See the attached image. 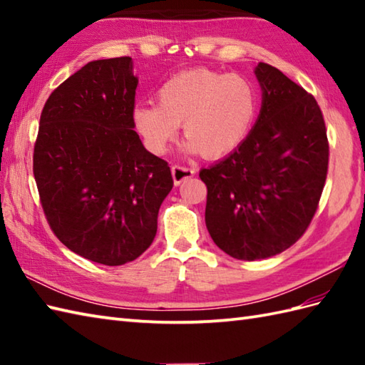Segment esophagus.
<instances>
[{"mask_svg":"<svg viewBox=\"0 0 365 365\" xmlns=\"http://www.w3.org/2000/svg\"><path fill=\"white\" fill-rule=\"evenodd\" d=\"M196 174L195 169L187 168V166H180V165H174L173 166V178L175 185H180L182 182L187 180V178L192 177Z\"/></svg>","mask_w":365,"mask_h":365,"instance_id":"34e87169","label":"esophagus"}]
</instances>
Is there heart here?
<instances>
[{"mask_svg":"<svg viewBox=\"0 0 365 365\" xmlns=\"http://www.w3.org/2000/svg\"><path fill=\"white\" fill-rule=\"evenodd\" d=\"M257 110V91L245 76L192 68L161 84L158 103L136 105L131 120L153 153H165L183 123L185 149L220 158L243 144Z\"/></svg>","mask_w":365,"mask_h":365,"instance_id":"heart-1","label":"heart"}]
</instances>
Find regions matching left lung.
Wrapping results in <instances>:
<instances>
[{
  "instance_id": "obj_1",
  "label": "left lung",
  "mask_w": 365,
  "mask_h": 365,
  "mask_svg": "<svg viewBox=\"0 0 365 365\" xmlns=\"http://www.w3.org/2000/svg\"><path fill=\"white\" fill-rule=\"evenodd\" d=\"M259 118L243 144L199 173L205 224L215 245L238 260H260L304 234L328 173L329 145L315 98L277 71L254 68Z\"/></svg>"
}]
</instances>
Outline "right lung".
Returning <instances> with one entry per match:
<instances>
[{
  "mask_svg": "<svg viewBox=\"0 0 365 365\" xmlns=\"http://www.w3.org/2000/svg\"><path fill=\"white\" fill-rule=\"evenodd\" d=\"M136 88L131 58L91 61L51 92L34 145V178L54 235L108 267L152 245L174 185L168 163L135 131Z\"/></svg>",
  "mask_w": 365,
  "mask_h": 365,
  "instance_id": "obj_1",
  "label": "right lung"
}]
</instances>
